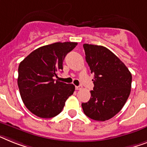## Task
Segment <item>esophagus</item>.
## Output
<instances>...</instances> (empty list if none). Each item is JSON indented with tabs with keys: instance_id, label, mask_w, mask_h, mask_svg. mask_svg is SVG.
Segmentation results:
<instances>
[{
	"instance_id": "esophagus-1",
	"label": "esophagus",
	"mask_w": 147,
	"mask_h": 147,
	"mask_svg": "<svg viewBox=\"0 0 147 147\" xmlns=\"http://www.w3.org/2000/svg\"><path fill=\"white\" fill-rule=\"evenodd\" d=\"M76 90H80L82 89V86H76Z\"/></svg>"
}]
</instances>
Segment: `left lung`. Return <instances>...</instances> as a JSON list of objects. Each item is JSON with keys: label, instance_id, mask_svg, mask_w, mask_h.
I'll return each instance as SVG.
<instances>
[{"label": "left lung", "instance_id": "1", "mask_svg": "<svg viewBox=\"0 0 147 147\" xmlns=\"http://www.w3.org/2000/svg\"><path fill=\"white\" fill-rule=\"evenodd\" d=\"M86 60L94 75L91 98L83 112L96 121H106L122 110L131 92V74L116 55L102 46L83 44Z\"/></svg>", "mask_w": 147, "mask_h": 147}]
</instances>
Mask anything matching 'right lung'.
Masks as SVG:
<instances>
[{
    "label": "right lung",
    "instance_id": "add662e5",
    "mask_svg": "<svg viewBox=\"0 0 147 147\" xmlns=\"http://www.w3.org/2000/svg\"><path fill=\"white\" fill-rule=\"evenodd\" d=\"M77 43L65 42L47 45L35 49L20 62L18 86L25 107L40 118L59 114L75 86L55 80L63 69L66 55Z\"/></svg>",
    "mask_w": 147,
    "mask_h": 147
}]
</instances>
